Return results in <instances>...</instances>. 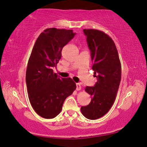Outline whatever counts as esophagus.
<instances>
[{
	"mask_svg": "<svg viewBox=\"0 0 147 147\" xmlns=\"http://www.w3.org/2000/svg\"><path fill=\"white\" fill-rule=\"evenodd\" d=\"M76 90H81V85L80 83H76Z\"/></svg>",
	"mask_w": 147,
	"mask_h": 147,
	"instance_id": "34e87169",
	"label": "esophagus"
}]
</instances>
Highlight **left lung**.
<instances>
[{"mask_svg": "<svg viewBox=\"0 0 147 147\" xmlns=\"http://www.w3.org/2000/svg\"><path fill=\"white\" fill-rule=\"evenodd\" d=\"M91 52L92 69L96 76L94 86H86L85 91L91 95L88 105L81 107L86 118L96 120L108 113L115 101L121 80V63L114 41L104 32L84 29Z\"/></svg>", "mask_w": 147, "mask_h": 147, "instance_id": "obj_1", "label": "left lung"}]
</instances>
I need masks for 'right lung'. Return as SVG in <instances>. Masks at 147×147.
Listing matches in <instances>:
<instances>
[{"instance_id":"right-lung-1","label":"right lung","mask_w":147,"mask_h":147,"mask_svg":"<svg viewBox=\"0 0 147 147\" xmlns=\"http://www.w3.org/2000/svg\"><path fill=\"white\" fill-rule=\"evenodd\" d=\"M75 34L73 30L49 28L34 43L27 64L26 84L31 106L41 117L57 116L65 99L76 89L72 78H61L52 69L61 59L63 48Z\"/></svg>"}]
</instances>
